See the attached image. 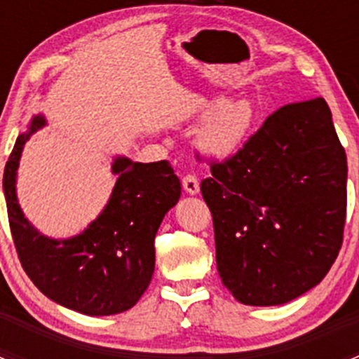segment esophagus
<instances>
[{
    "label": "esophagus",
    "mask_w": 359,
    "mask_h": 359,
    "mask_svg": "<svg viewBox=\"0 0 359 359\" xmlns=\"http://www.w3.org/2000/svg\"><path fill=\"white\" fill-rule=\"evenodd\" d=\"M182 187L187 194H191V196H196V194L200 193V182H198V179L194 175L184 177Z\"/></svg>",
    "instance_id": "34e87169"
}]
</instances>
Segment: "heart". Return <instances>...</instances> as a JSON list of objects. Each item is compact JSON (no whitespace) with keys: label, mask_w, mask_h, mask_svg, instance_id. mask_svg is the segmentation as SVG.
<instances>
[{"label":"heart","mask_w":359,"mask_h":359,"mask_svg":"<svg viewBox=\"0 0 359 359\" xmlns=\"http://www.w3.org/2000/svg\"><path fill=\"white\" fill-rule=\"evenodd\" d=\"M259 123L260 114L252 100L238 99L222 104L206 118L198 132V151L210 161H233L252 142Z\"/></svg>","instance_id":"heart-1"}]
</instances>
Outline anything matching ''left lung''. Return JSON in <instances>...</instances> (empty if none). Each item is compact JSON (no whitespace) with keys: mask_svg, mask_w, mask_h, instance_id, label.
<instances>
[{"mask_svg":"<svg viewBox=\"0 0 359 359\" xmlns=\"http://www.w3.org/2000/svg\"><path fill=\"white\" fill-rule=\"evenodd\" d=\"M217 269L247 306H281L316 287L339 255L347 158L325 99L271 114L236 159L201 182Z\"/></svg>","mask_w":359,"mask_h":359,"instance_id":"1","label":"left lung"}]
</instances>
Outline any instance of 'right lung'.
<instances>
[{
    "instance_id": "add662e5",
    "label": "right lung",
    "mask_w": 359,
    "mask_h": 359,
    "mask_svg": "<svg viewBox=\"0 0 359 359\" xmlns=\"http://www.w3.org/2000/svg\"><path fill=\"white\" fill-rule=\"evenodd\" d=\"M48 125L38 112L19 133L3 173V193L13 243L24 271L50 300L88 316L128 311L149 287L154 273V238L180 198V180L168 161L137 163L118 154V175L102 212L69 238L39 233L24 215L17 173L25 142Z\"/></svg>"
}]
</instances>
